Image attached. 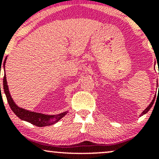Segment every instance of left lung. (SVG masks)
<instances>
[{
  "instance_id": "left-lung-1",
  "label": "left lung",
  "mask_w": 159,
  "mask_h": 159,
  "mask_svg": "<svg viewBox=\"0 0 159 159\" xmlns=\"http://www.w3.org/2000/svg\"><path fill=\"white\" fill-rule=\"evenodd\" d=\"M158 87H159V85H158ZM155 98H156V96H154V98H153L152 101V102H151V103H150V104H149V106H148V107H147V108H146V109H145V110H144V111H143V112H142V113H141V114H140V116H143V114H147V112H148V111H149V110H150V108H151V107H152V105H153V103H154V102H155Z\"/></svg>"
}]
</instances>
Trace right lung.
Segmentation results:
<instances>
[{"label":"right lung","mask_w":159,"mask_h":159,"mask_svg":"<svg viewBox=\"0 0 159 159\" xmlns=\"http://www.w3.org/2000/svg\"><path fill=\"white\" fill-rule=\"evenodd\" d=\"M7 58V57L5 58L4 62H3V69H4V77H3V90H4V93L7 96V99L9 103V105H10L11 110L13 111L14 114L20 119L24 120V121L28 122V123H30L33 125L39 127H44L47 126V125H54V124L57 123L60 120H61L68 113V111L58 114L48 115L26 110V109L20 107L16 105L14 100L12 99V96H11L8 85H7L6 73H5V64H6Z\"/></svg>","instance_id":"right-lung-1"}]
</instances>
